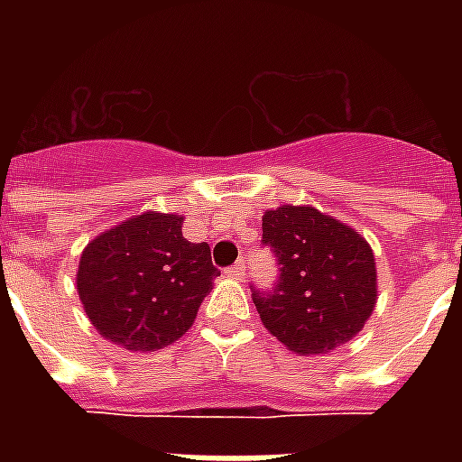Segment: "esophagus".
<instances>
[{"label": "esophagus", "instance_id": "obj_1", "mask_svg": "<svg viewBox=\"0 0 462 462\" xmlns=\"http://www.w3.org/2000/svg\"><path fill=\"white\" fill-rule=\"evenodd\" d=\"M225 275H227V278H232V281H242V278H245V263H237V266L225 268Z\"/></svg>", "mask_w": 462, "mask_h": 462}]
</instances>
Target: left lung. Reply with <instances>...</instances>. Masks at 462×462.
<instances>
[{
  "instance_id": "obj_1",
  "label": "left lung",
  "mask_w": 462,
  "mask_h": 462,
  "mask_svg": "<svg viewBox=\"0 0 462 462\" xmlns=\"http://www.w3.org/2000/svg\"><path fill=\"white\" fill-rule=\"evenodd\" d=\"M263 245L281 266L271 292L252 290L261 321L288 350L323 355L357 336L376 304L369 242L314 206L263 213Z\"/></svg>"
}]
</instances>
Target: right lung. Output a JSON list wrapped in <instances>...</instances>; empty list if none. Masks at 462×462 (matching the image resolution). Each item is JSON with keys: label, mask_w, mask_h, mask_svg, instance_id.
Wrapping results in <instances>:
<instances>
[{"label": "right lung", "mask_w": 462, "mask_h": 462, "mask_svg": "<svg viewBox=\"0 0 462 462\" xmlns=\"http://www.w3.org/2000/svg\"><path fill=\"white\" fill-rule=\"evenodd\" d=\"M181 216L148 210L83 249L76 290L105 340L148 352L172 345L191 328L220 271L206 242L181 237Z\"/></svg>", "instance_id": "obj_1"}]
</instances>
